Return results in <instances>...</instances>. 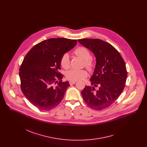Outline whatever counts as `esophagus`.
Listing matches in <instances>:
<instances>
[{
    "mask_svg": "<svg viewBox=\"0 0 147 147\" xmlns=\"http://www.w3.org/2000/svg\"><path fill=\"white\" fill-rule=\"evenodd\" d=\"M76 83V81H70V82H69V84H70V85L74 84Z\"/></svg>",
    "mask_w": 147,
    "mask_h": 147,
    "instance_id": "1",
    "label": "esophagus"
}]
</instances>
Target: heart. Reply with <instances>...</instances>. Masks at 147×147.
Segmentation results:
<instances>
[{"mask_svg": "<svg viewBox=\"0 0 147 147\" xmlns=\"http://www.w3.org/2000/svg\"><path fill=\"white\" fill-rule=\"evenodd\" d=\"M74 53L77 56L80 57L85 61V67L89 69H92L94 66V63L91 59L90 52L89 49L84 47H79L74 50ZM61 65L64 68L68 69L70 66V59L68 54H64L61 58ZM88 76L87 71L84 69L79 70L76 69H71L66 73L67 78L70 81H77L82 80Z\"/></svg>", "mask_w": 147, "mask_h": 147, "instance_id": "1", "label": "heart"}]
</instances>
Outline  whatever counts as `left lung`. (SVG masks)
Returning <instances> with one entry per match:
<instances>
[{"label":"left lung","mask_w":147,"mask_h":147,"mask_svg":"<svg viewBox=\"0 0 147 147\" xmlns=\"http://www.w3.org/2000/svg\"><path fill=\"white\" fill-rule=\"evenodd\" d=\"M90 49L96 57V65L90 78L91 86H86L82 91L84 101L91 109L102 110L119 98L123 90L127 72L123 59L111 45L100 39L78 40ZM98 87L96 91L94 86Z\"/></svg>","instance_id":"left-lung-1"}]
</instances>
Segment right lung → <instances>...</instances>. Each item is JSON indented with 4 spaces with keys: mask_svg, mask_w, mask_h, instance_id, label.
Masks as SVG:
<instances>
[{
    "mask_svg": "<svg viewBox=\"0 0 147 147\" xmlns=\"http://www.w3.org/2000/svg\"><path fill=\"white\" fill-rule=\"evenodd\" d=\"M77 42L65 38H49L35 45L25 57L19 72L21 91L38 109L49 111L62 100L69 83L62 82L63 75L58 72L61 58Z\"/></svg>",
    "mask_w": 147,
    "mask_h": 147,
    "instance_id": "1",
    "label": "right lung"
}]
</instances>
